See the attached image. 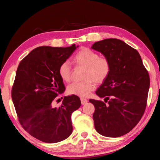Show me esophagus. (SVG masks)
I'll return each mask as SVG.
<instances>
[{"mask_svg": "<svg viewBox=\"0 0 160 160\" xmlns=\"http://www.w3.org/2000/svg\"><path fill=\"white\" fill-rule=\"evenodd\" d=\"M81 104H82V105H85V103H87L88 102V100L85 99V98H81Z\"/></svg>", "mask_w": 160, "mask_h": 160, "instance_id": "obj_1", "label": "esophagus"}]
</instances>
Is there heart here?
Listing matches in <instances>:
<instances>
[{
  "mask_svg": "<svg viewBox=\"0 0 160 160\" xmlns=\"http://www.w3.org/2000/svg\"><path fill=\"white\" fill-rule=\"evenodd\" d=\"M77 65L85 67L83 79L81 82H74L67 88V93L82 98L90 95L95 89V83H102L111 71V62L105 57H99L95 51L88 47H83L77 53L74 58ZM59 73L64 81L69 82L72 77V68L70 62L65 61L62 62Z\"/></svg>",
  "mask_w": 160,
  "mask_h": 160,
  "instance_id": "1",
  "label": "heart"
}]
</instances>
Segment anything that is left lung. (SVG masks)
<instances>
[{
	"label": "left lung",
	"instance_id": "left-lung-1",
	"mask_svg": "<svg viewBox=\"0 0 160 160\" xmlns=\"http://www.w3.org/2000/svg\"><path fill=\"white\" fill-rule=\"evenodd\" d=\"M91 49L109 60V75L96 91L104 101L89 99L95 106V128L105 137L129 133L142 118L146 108L149 76L137 50L117 38L95 42Z\"/></svg>",
	"mask_w": 160,
	"mask_h": 160
}]
</instances>
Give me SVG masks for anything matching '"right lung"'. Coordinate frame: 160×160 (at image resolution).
<instances>
[{"label": "right lung", "instance_id": "obj_1", "mask_svg": "<svg viewBox=\"0 0 160 160\" xmlns=\"http://www.w3.org/2000/svg\"><path fill=\"white\" fill-rule=\"evenodd\" d=\"M78 46L35 48L18 65L12 88V99L22 127L45 143H57L72 132L71 115L79 109L78 96L64 97L59 108L52 102L65 90L59 67Z\"/></svg>", "mask_w": 160, "mask_h": 160}]
</instances>
